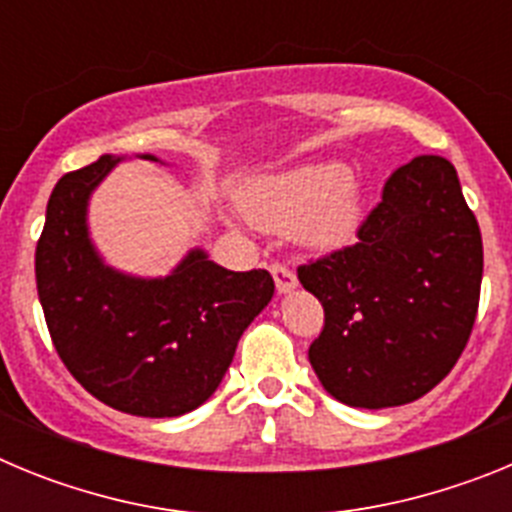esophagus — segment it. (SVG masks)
<instances>
[{"label":"esophagus","instance_id":"esophagus-1","mask_svg":"<svg viewBox=\"0 0 512 512\" xmlns=\"http://www.w3.org/2000/svg\"><path fill=\"white\" fill-rule=\"evenodd\" d=\"M271 277H274V284H277V292L279 295H287L292 289L297 287V277L295 271H289L287 266L282 264H271Z\"/></svg>","mask_w":512,"mask_h":512}]
</instances>
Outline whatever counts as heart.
Masks as SVG:
<instances>
[{
    "mask_svg": "<svg viewBox=\"0 0 512 512\" xmlns=\"http://www.w3.org/2000/svg\"><path fill=\"white\" fill-rule=\"evenodd\" d=\"M246 217L269 233H295L307 251H341L364 223L366 194L351 166L325 158L261 176L241 194Z\"/></svg>",
    "mask_w": 512,
    "mask_h": 512,
    "instance_id": "heart-1",
    "label": "heart"
}]
</instances>
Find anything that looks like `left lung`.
<instances>
[{"instance_id":"left-lung-1","label":"left lung","mask_w":512,"mask_h":512,"mask_svg":"<svg viewBox=\"0 0 512 512\" xmlns=\"http://www.w3.org/2000/svg\"><path fill=\"white\" fill-rule=\"evenodd\" d=\"M297 277L325 310L307 356L330 397L382 410L431 392L467 346L482 284V235L454 166H400L359 243Z\"/></svg>"}]
</instances>
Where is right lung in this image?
Returning a JSON list of instances; mask_svg holds the SVG:
<instances>
[{"instance_id":"add662e5","label":"right lung","mask_w":512,"mask_h":512,"mask_svg":"<svg viewBox=\"0 0 512 512\" xmlns=\"http://www.w3.org/2000/svg\"><path fill=\"white\" fill-rule=\"evenodd\" d=\"M120 161L107 153L53 187L35 248L38 297L58 356L89 395L120 413L176 418L220 387L238 338L274 297V279L266 269H223L202 248L166 277L104 264L89 200Z\"/></svg>"}]
</instances>
